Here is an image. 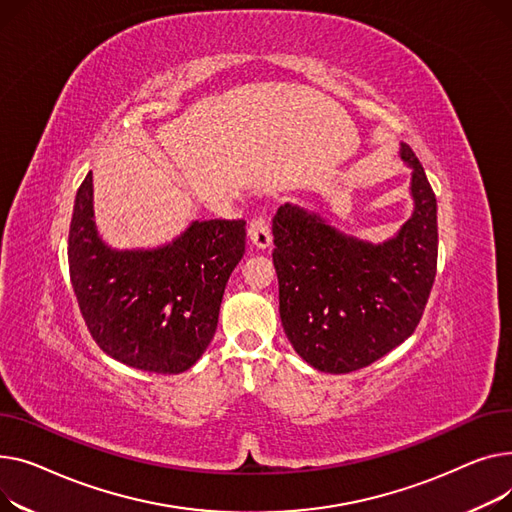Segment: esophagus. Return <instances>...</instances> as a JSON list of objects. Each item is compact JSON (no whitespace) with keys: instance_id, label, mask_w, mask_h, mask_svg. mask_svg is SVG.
<instances>
[{"instance_id":"esophagus-1","label":"esophagus","mask_w":512,"mask_h":512,"mask_svg":"<svg viewBox=\"0 0 512 512\" xmlns=\"http://www.w3.org/2000/svg\"><path fill=\"white\" fill-rule=\"evenodd\" d=\"M248 235H250V242H252L256 248H260V250L268 248L270 242H273V235H270V227H268V223H266L264 217H254V219L250 221Z\"/></svg>"}]
</instances>
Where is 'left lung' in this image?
I'll return each mask as SVG.
<instances>
[{
    "label": "left lung",
    "mask_w": 512,
    "mask_h": 512,
    "mask_svg": "<svg viewBox=\"0 0 512 512\" xmlns=\"http://www.w3.org/2000/svg\"><path fill=\"white\" fill-rule=\"evenodd\" d=\"M413 213L382 244L347 235L297 204L273 219L279 314L297 355L326 374H347L393 351L422 320L436 277V196L413 150Z\"/></svg>",
    "instance_id": "left-lung-1"
}]
</instances>
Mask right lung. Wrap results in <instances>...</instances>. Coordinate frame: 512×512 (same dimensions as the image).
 Listing matches in <instances>:
<instances>
[{
  "label": "right lung",
  "instance_id": "right-lung-1",
  "mask_svg": "<svg viewBox=\"0 0 512 512\" xmlns=\"http://www.w3.org/2000/svg\"><path fill=\"white\" fill-rule=\"evenodd\" d=\"M244 252L242 219L194 221L165 246L113 250L95 225L93 173L78 188L68 239L72 287L88 333L130 368L179 374L198 362Z\"/></svg>",
  "mask_w": 512,
  "mask_h": 512
}]
</instances>
